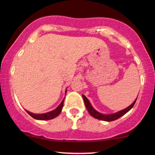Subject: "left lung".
I'll use <instances>...</instances> for the list:
<instances>
[{
	"mask_svg": "<svg viewBox=\"0 0 155 155\" xmlns=\"http://www.w3.org/2000/svg\"><path fill=\"white\" fill-rule=\"evenodd\" d=\"M83 98H84V104H85V106L87 107V110L89 113V114L92 116V117L95 118V119H100V120L102 121H107V122H111V121H114L118 119L119 118H120L121 116H122L123 115H125L126 113L128 112L130 109L134 107V104L136 103L137 99L135 100L133 102V104L130 105L129 107H127V108L125 109L119 111V112H117L116 113H113V114H110V115H104V114H101V113H98V111L95 110L93 107H92L91 104L89 103V100L87 99V97L85 96L84 95H82Z\"/></svg>",
	"mask_w": 155,
	"mask_h": 155,
	"instance_id": "obj_1",
	"label": "left lung"
}]
</instances>
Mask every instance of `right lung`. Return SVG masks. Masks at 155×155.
<instances>
[{"instance_id":"1","label":"right lung","mask_w":155,"mask_h":155,"mask_svg":"<svg viewBox=\"0 0 155 155\" xmlns=\"http://www.w3.org/2000/svg\"><path fill=\"white\" fill-rule=\"evenodd\" d=\"M63 102H64V99L63 100L61 104H60L55 110L51 111V112L43 113V114H34V113H30L28 112V111H27V112H28V113L30 116H31L32 117L34 118V119H39V120H48V119H54V118L57 117V116L60 115V113L62 110V108H63Z\"/></svg>"}]
</instances>
